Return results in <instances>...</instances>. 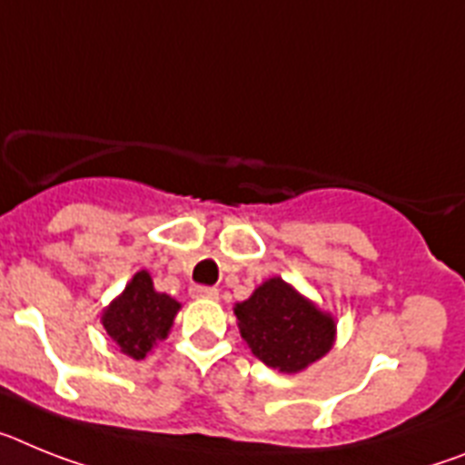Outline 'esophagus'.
<instances>
[{
    "mask_svg": "<svg viewBox=\"0 0 465 465\" xmlns=\"http://www.w3.org/2000/svg\"><path fill=\"white\" fill-rule=\"evenodd\" d=\"M192 297H196V300H217V288H210V285H193L192 290Z\"/></svg>",
    "mask_w": 465,
    "mask_h": 465,
    "instance_id": "obj_1",
    "label": "esophagus"
}]
</instances>
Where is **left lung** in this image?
<instances>
[{
  "instance_id": "1",
  "label": "left lung",
  "mask_w": 465,
  "mask_h": 465,
  "mask_svg": "<svg viewBox=\"0 0 465 465\" xmlns=\"http://www.w3.org/2000/svg\"><path fill=\"white\" fill-rule=\"evenodd\" d=\"M241 337L264 365L281 372H300L328 353L334 321L294 292L282 278H272L236 304Z\"/></svg>"
}]
</instances>
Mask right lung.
Wrapping results in <instances>:
<instances>
[{
  "instance_id": "right-lung-1",
  "label": "right lung",
  "mask_w": 465,
  "mask_h": 465,
  "mask_svg": "<svg viewBox=\"0 0 465 465\" xmlns=\"http://www.w3.org/2000/svg\"><path fill=\"white\" fill-rule=\"evenodd\" d=\"M177 309L180 304L173 297L156 292L147 272H137L119 300L104 311L103 325L124 353L140 361L159 339H165Z\"/></svg>"
}]
</instances>
